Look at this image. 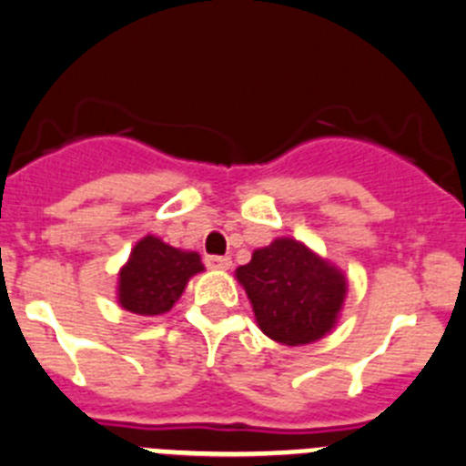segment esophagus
I'll return each instance as SVG.
<instances>
[{
  "label": "esophagus",
  "instance_id": "esophagus-1",
  "mask_svg": "<svg viewBox=\"0 0 466 466\" xmlns=\"http://www.w3.org/2000/svg\"><path fill=\"white\" fill-rule=\"evenodd\" d=\"M206 265L210 269H228L233 260L228 256H206Z\"/></svg>",
  "mask_w": 466,
  "mask_h": 466
}]
</instances>
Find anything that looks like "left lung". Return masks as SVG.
<instances>
[{
  "instance_id": "1",
  "label": "left lung",
  "mask_w": 466,
  "mask_h": 466,
  "mask_svg": "<svg viewBox=\"0 0 466 466\" xmlns=\"http://www.w3.org/2000/svg\"><path fill=\"white\" fill-rule=\"evenodd\" d=\"M236 274L263 334L283 345L322 339L334 327L348 290L339 269L290 238L256 249Z\"/></svg>"
}]
</instances>
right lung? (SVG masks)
Returning <instances> with one entry per match:
<instances>
[{"label": "right lung", "instance_id": "obj_1", "mask_svg": "<svg viewBox=\"0 0 466 466\" xmlns=\"http://www.w3.org/2000/svg\"><path fill=\"white\" fill-rule=\"evenodd\" d=\"M201 256L180 251L159 238L137 242L130 260L118 274V302L137 316L167 313L183 295L189 277L201 272Z\"/></svg>", "mask_w": 466, "mask_h": 466}]
</instances>
